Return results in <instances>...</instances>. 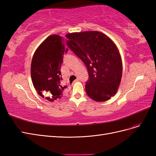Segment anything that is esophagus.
Returning a JSON list of instances; mask_svg holds the SVG:
<instances>
[{"mask_svg":"<svg viewBox=\"0 0 156 156\" xmlns=\"http://www.w3.org/2000/svg\"><path fill=\"white\" fill-rule=\"evenodd\" d=\"M79 81V78H77V79H75V81H74V83H75V82H77V81Z\"/></svg>","mask_w":156,"mask_h":156,"instance_id":"34e87169","label":"esophagus"}]
</instances>
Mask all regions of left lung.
Listing matches in <instances>:
<instances>
[{
    "mask_svg": "<svg viewBox=\"0 0 156 156\" xmlns=\"http://www.w3.org/2000/svg\"><path fill=\"white\" fill-rule=\"evenodd\" d=\"M68 46L86 65L87 95L98 102L108 100L116 94L122 75L119 49L109 37L98 31L66 34Z\"/></svg>",
    "mask_w": 156,
    "mask_h": 156,
    "instance_id": "obj_1",
    "label": "left lung"
}]
</instances>
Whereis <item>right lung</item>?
Segmentation results:
<instances>
[{
	"label": "right lung",
	"instance_id": "1",
	"mask_svg": "<svg viewBox=\"0 0 156 156\" xmlns=\"http://www.w3.org/2000/svg\"><path fill=\"white\" fill-rule=\"evenodd\" d=\"M67 41L58 35H51L40 45L33 55L30 68L33 85L40 96L45 97L49 101L63 96L60 66L63 55L68 51L65 48Z\"/></svg>",
	"mask_w": 156,
	"mask_h": 156
}]
</instances>
